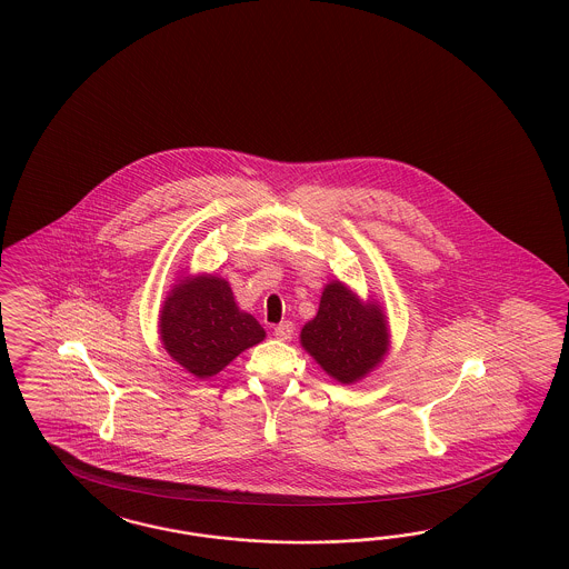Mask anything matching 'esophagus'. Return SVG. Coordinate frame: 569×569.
<instances>
[{"label":"esophagus","instance_id":"34e87169","mask_svg":"<svg viewBox=\"0 0 569 569\" xmlns=\"http://www.w3.org/2000/svg\"><path fill=\"white\" fill-rule=\"evenodd\" d=\"M274 336L279 340H290L295 336V323L292 321H281L279 326H274Z\"/></svg>","mask_w":569,"mask_h":569}]
</instances>
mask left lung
I'll return each instance as SVG.
<instances>
[{"label": "left lung", "instance_id": "1", "mask_svg": "<svg viewBox=\"0 0 569 569\" xmlns=\"http://www.w3.org/2000/svg\"><path fill=\"white\" fill-rule=\"evenodd\" d=\"M300 345L338 382L351 385L389 351L387 315L372 300L361 302L345 283L330 281L319 311L300 332Z\"/></svg>", "mask_w": 569, "mask_h": 569}]
</instances>
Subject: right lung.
Masks as SVG:
<instances>
[{
  "mask_svg": "<svg viewBox=\"0 0 569 569\" xmlns=\"http://www.w3.org/2000/svg\"><path fill=\"white\" fill-rule=\"evenodd\" d=\"M159 313L163 349L196 378L214 376L264 340L254 317L239 311L229 281L214 274L180 279Z\"/></svg>",
  "mask_w": 569,
  "mask_h": 569,
  "instance_id": "right-lung-1",
  "label": "right lung"
}]
</instances>
